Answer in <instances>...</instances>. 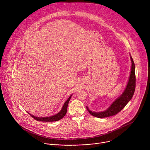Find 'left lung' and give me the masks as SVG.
<instances>
[{
	"label": "left lung",
	"mask_w": 150,
	"mask_h": 150,
	"mask_svg": "<svg viewBox=\"0 0 150 150\" xmlns=\"http://www.w3.org/2000/svg\"><path fill=\"white\" fill-rule=\"evenodd\" d=\"M130 56L132 62L131 71L127 84L123 93L117 99H115V101H113L112 104L110 105V106L104 111L98 112H93L91 110L88 106H86V109L91 115L98 118L113 116V115H116L118 112H120L132 99L135 91L136 77L134 63L130 54Z\"/></svg>",
	"instance_id": "8db88e82"
}]
</instances>
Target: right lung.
<instances>
[{"label": "right lung", "instance_id": "obj_1", "mask_svg": "<svg viewBox=\"0 0 150 150\" xmlns=\"http://www.w3.org/2000/svg\"><path fill=\"white\" fill-rule=\"evenodd\" d=\"M72 95H71L69 98L67 100V101H65V102L64 103V104L61 109V110H60V112H59L57 113L52 115V116L50 117H37L34 116V115H32V114L29 113V112H28L29 115H30V116L34 118L35 120L39 121H44V122H53V121H59L61 119H62L67 113V107H68V103L70 100V98L71 97Z\"/></svg>", "mask_w": 150, "mask_h": 150}]
</instances>
